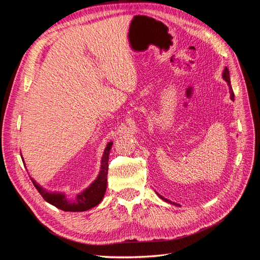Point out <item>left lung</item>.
<instances>
[{"instance_id":"obj_1","label":"left lung","mask_w":260,"mask_h":260,"mask_svg":"<svg viewBox=\"0 0 260 260\" xmlns=\"http://www.w3.org/2000/svg\"><path fill=\"white\" fill-rule=\"evenodd\" d=\"M222 78L224 79V81L228 83V85H229V92H230V99L232 100V101H234V93H233V90H232V86H231V82H230V74H229V69H228L226 67L224 68V70H223V73H222ZM157 195L159 196V198L161 199V200H164L165 202H167V203H170V204H175V203H171L170 201H168L167 199H164L161 195H159L158 193H157Z\"/></svg>"}]
</instances>
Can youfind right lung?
Here are the masks:
<instances>
[{"mask_svg":"<svg viewBox=\"0 0 260 260\" xmlns=\"http://www.w3.org/2000/svg\"><path fill=\"white\" fill-rule=\"evenodd\" d=\"M113 142H109L105 149L101 161V170L99 176L93 181L89 187H86L84 191L77 194L75 199H68L64 193L56 192H48L41 185H39L34 179H31L34 185L41 194L42 198L53 206L57 207L64 211H85L93 207L98 206L104 198L107 186V174H108V159H109V151H111Z\"/></svg>","mask_w":260,"mask_h":260,"instance_id":"obj_1","label":"right lung"}]
</instances>
